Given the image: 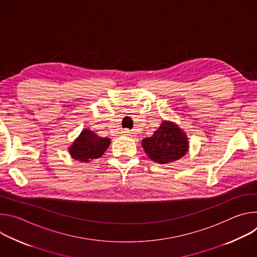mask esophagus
<instances>
[{
	"mask_svg": "<svg viewBox=\"0 0 257 257\" xmlns=\"http://www.w3.org/2000/svg\"><path fill=\"white\" fill-rule=\"evenodd\" d=\"M123 134L125 136H128V137H134L135 136V132L133 130H128V129H124Z\"/></svg>",
	"mask_w": 257,
	"mask_h": 257,
	"instance_id": "34e87169",
	"label": "esophagus"
}]
</instances>
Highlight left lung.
Listing matches in <instances>:
<instances>
[{"instance_id": "left-lung-1", "label": "left lung", "mask_w": 257, "mask_h": 257, "mask_svg": "<svg viewBox=\"0 0 257 257\" xmlns=\"http://www.w3.org/2000/svg\"><path fill=\"white\" fill-rule=\"evenodd\" d=\"M146 155L158 164H168L184 157L188 152V138L178 125L163 121L154 135L141 142Z\"/></svg>"}]
</instances>
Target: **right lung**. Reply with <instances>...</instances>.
I'll use <instances>...</instances> for the list:
<instances>
[{
  "label": "right lung",
  "mask_w": 257,
  "mask_h": 257,
  "mask_svg": "<svg viewBox=\"0 0 257 257\" xmlns=\"http://www.w3.org/2000/svg\"><path fill=\"white\" fill-rule=\"evenodd\" d=\"M111 139L100 137L91 130L84 129L69 148V154L75 161L88 163L100 158L107 150Z\"/></svg>",
  "instance_id": "obj_1"
}]
</instances>
